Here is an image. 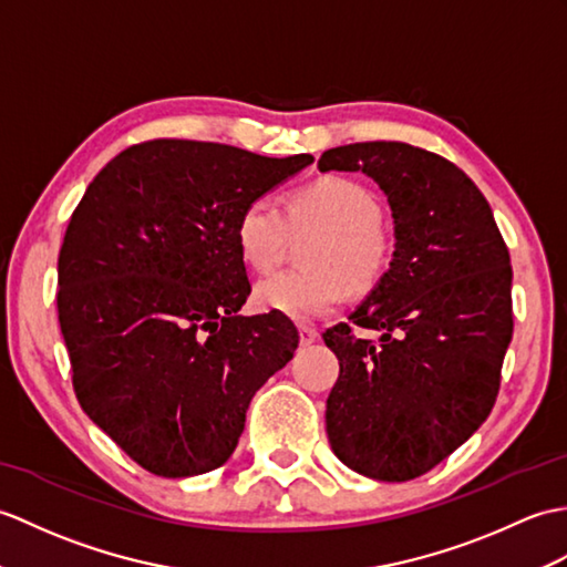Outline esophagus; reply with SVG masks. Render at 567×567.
Instances as JSON below:
<instances>
[{
    "label": "esophagus",
    "mask_w": 567,
    "mask_h": 567,
    "mask_svg": "<svg viewBox=\"0 0 567 567\" xmlns=\"http://www.w3.org/2000/svg\"><path fill=\"white\" fill-rule=\"evenodd\" d=\"M316 338H319V333H316V328H311V326H299V343H301V346H311Z\"/></svg>",
    "instance_id": "34e87169"
}]
</instances>
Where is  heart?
Returning <instances> with one entry per match:
<instances>
[{"instance_id": "obj_1", "label": "heart", "mask_w": 567, "mask_h": 567, "mask_svg": "<svg viewBox=\"0 0 567 567\" xmlns=\"http://www.w3.org/2000/svg\"><path fill=\"white\" fill-rule=\"evenodd\" d=\"M377 195L362 183L328 176L289 197L287 215L272 195L248 200L236 219V244L248 266L266 272L282 258L289 227L326 234L307 258L311 270L272 272L256 287V305L287 319L311 321L333 311L352 292L372 289L391 260V236L381 227Z\"/></svg>"}]
</instances>
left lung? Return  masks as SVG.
<instances>
[{
  "label": "left lung",
  "instance_id": "obj_1",
  "mask_svg": "<svg viewBox=\"0 0 567 567\" xmlns=\"http://www.w3.org/2000/svg\"><path fill=\"white\" fill-rule=\"evenodd\" d=\"M319 171H362L386 195L393 256L354 326L323 333L340 374L326 401L333 454L367 478L423 476L493 411L512 340V268L493 209L462 168L405 142L323 152Z\"/></svg>",
  "mask_w": 567,
  "mask_h": 567
}]
</instances>
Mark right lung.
I'll return each mask as SVG.
<instances>
[{
    "instance_id": "1",
    "label": "right lung",
    "mask_w": 567,
    "mask_h": 567,
    "mask_svg": "<svg viewBox=\"0 0 567 567\" xmlns=\"http://www.w3.org/2000/svg\"><path fill=\"white\" fill-rule=\"evenodd\" d=\"M313 162L229 144L154 140L105 164L58 258V313L84 413L156 476L234 454L256 391L295 358L287 316L251 295L236 219Z\"/></svg>"
}]
</instances>
